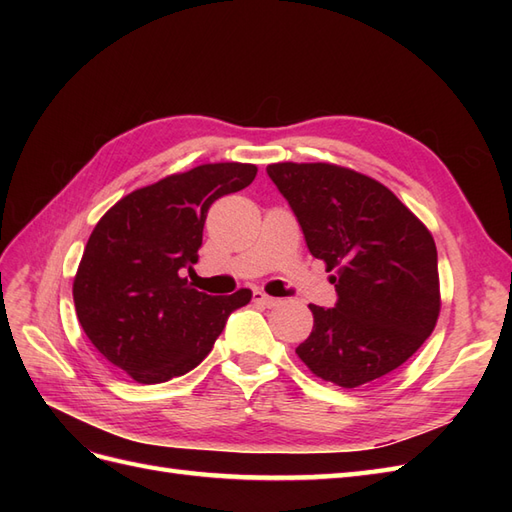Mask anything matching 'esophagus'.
<instances>
[{"instance_id":"obj_1","label":"esophagus","mask_w":512,"mask_h":512,"mask_svg":"<svg viewBox=\"0 0 512 512\" xmlns=\"http://www.w3.org/2000/svg\"><path fill=\"white\" fill-rule=\"evenodd\" d=\"M254 301L260 303V305H265V307H275L277 303H280L275 297H269V294L262 292V290H254Z\"/></svg>"}]
</instances>
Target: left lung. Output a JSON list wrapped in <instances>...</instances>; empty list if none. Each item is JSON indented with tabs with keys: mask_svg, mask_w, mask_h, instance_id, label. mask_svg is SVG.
Masks as SVG:
<instances>
[{
	"mask_svg": "<svg viewBox=\"0 0 512 512\" xmlns=\"http://www.w3.org/2000/svg\"><path fill=\"white\" fill-rule=\"evenodd\" d=\"M267 173L335 284V307L309 305L299 359L342 389L378 380L423 346L440 316L438 252L401 200L352 168L277 162Z\"/></svg>",
	"mask_w": 512,
	"mask_h": 512,
	"instance_id": "left-lung-1",
	"label": "left lung"
}]
</instances>
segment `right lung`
Listing matches in <instances>:
<instances>
[{"instance_id": "obj_1", "label": "right lung", "mask_w": 512, "mask_h": 512, "mask_svg": "<svg viewBox=\"0 0 512 512\" xmlns=\"http://www.w3.org/2000/svg\"><path fill=\"white\" fill-rule=\"evenodd\" d=\"M254 164H203L134 190L108 209L85 245L72 297L89 342L141 384L188 374L211 352L252 290L198 292L181 277L203 245L207 211L254 181Z\"/></svg>"}]
</instances>
